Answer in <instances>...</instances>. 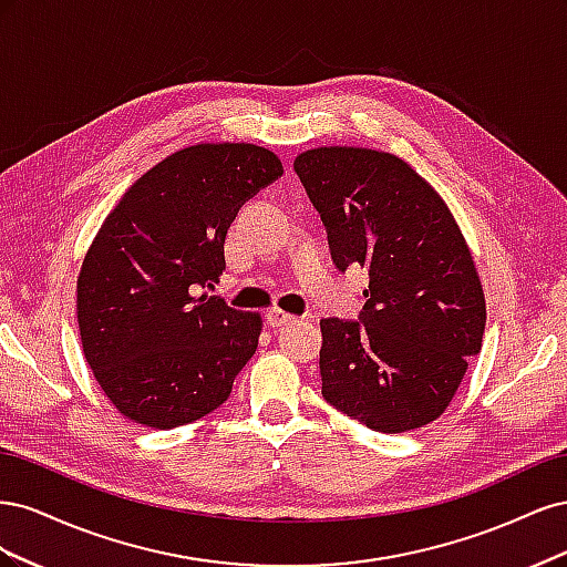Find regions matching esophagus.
I'll use <instances>...</instances> for the list:
<instances>
[{
    "label": "esophagus",
    "instance_id": "esophagus-1",
    "mask_svg": "<svg viewBox=\"0 0 567 567\" xmlns=\"http://www.w3.org/2000/svg\"><path fill=\"white\" fill-rule=\"evenodd\" d=\"M296 319H298V317H293V315H288V312L279 310V307H274V310H269V315H267L269 326H286V323H293Z\"/></svg>",
    "mask_w": 567,
    "mask_h": 567
}]
</instances>
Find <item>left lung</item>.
<instances>
[{
    "label": "left lung",
    "mask_w": 567,
    "mask_h": 567,
    "mask_svg": "<svg viewBox=\"0 0 567 567\" xmlns=\"http://www.w3.org/2000/svg\"><path fill=\"white\" fill-rule=\"evenodd\" d=\"M338 269H369L359 321L321 319V394L379 433L444 414L483 348L485 293L452 210L406 161L319 146L293 163Z\"/></svg>",
    "instance_id": "obj_1"
}]
</instances>
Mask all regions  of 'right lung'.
Listing matches in <instances>:
<instances>
[{
  "label": "right lung",
  "instance_id": "right-lung-1",
  "mask_svg": "<svg viewBox=\"0 0 567 567\" xmlns=\"http://www.w3.org/2000/svg\"><path fill=\"white\" fill-rule=\"evenodd\" d=\"M281 175L279 156L262 146H186L104 219L80 267L78 326L96 383L125 419L167 431L229 398L262 317L200 288L227 267L238 208Z\"/></svg>",
  "mask_w": 567,
  "mask_h": 567
}]
</instances>
